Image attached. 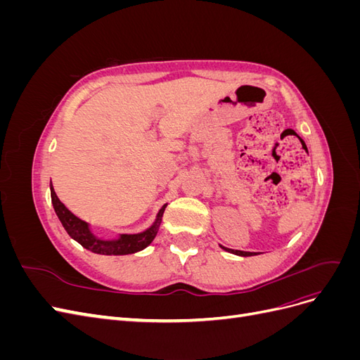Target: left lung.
I'll list each match as a JSON object with an SVG mask.
<instances>
[{
  "instance_id": "obj_1",
  "label": "left lung",
  "mask_w": 360,
  "mask_h": 360,
  "mask_svg": "<svg viewBox=\"0 0 360 360\" xmlns=\"http://www.w3.org/2000/svg\"><path fill=\"white\" fill-rule=\"evenodd\" d=\"M221 248H222V249H225V250H228V252L234 254V255H240V257H252V255H255V252H245V250H234V249L224 248V246H221Z\"/></svg>"
}]
</instances>
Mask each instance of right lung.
I'll use <instances>...</instances> for the list:
<instances>
[{
    "instance_id": "right-lung-1",
    "label": "right lung",
    "mask_w": 360,
    "mask_h": 360,
    "mask_svg": "<svg viewBox=\"0 0 360 360\" xmlns=\"http://www.w3.org/2000/svg\"><path fill=\"white\" fill-rule=\"evenodd\" d=\"M51 198H52L53 210H56L58 219L61 221L64 230L68 231V234L73 238V240L82 245L85 249H89L91 252L101 254V255H127V254H135L138 250H143L144 248H147L151 242H153V238L158 234L159 225L162 221V214L165 212V207H167V205L162 207L158 213L155 224L144 233L122 234L117 240H101V238H96L91 234L89 224L81 221L79 217H76L68 207L58 200L56 191L52 188V183H51Z\"/></svg>"
}]
</instances>
